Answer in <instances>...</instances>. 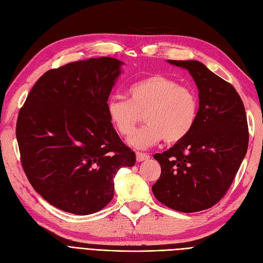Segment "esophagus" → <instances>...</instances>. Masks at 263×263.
<instances>
[{
  "label": "esophagus",
  "mask_w": 263,
  "mask_h": 263,
  "mask_svg": "<svg viewBox=\"0 0 263 263\" xmlns=\"http://www.w3.org/2000/svg\"><path fill=\"white\" fill-rule=\"evenodd\" d=\"M149 158H150V156L147 155V154H144V153H137V154H136V159H137L138 162L148 160Z\"/></svg>",
  "instance_id": "esophagus-1"
}]
</instances>
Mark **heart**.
<instances>
[{"mask_svg":"<svg viewBox=\"0 0 263 263\" xmlns=\"http://www.w3.org/2000/svg\"><path fill=\"white\" fill-rule=\"evenodd\" d=\"M126 99L113 97L106 103V113L116 132L128 137L144 114L147 123L135 133L129 144L146 149L164 139L176 144L193 129L198 115L196 93L162 74L142 77L128 85Z\"/></svg>","mask_w":263,"mask_h":263,"instance_id":"b5f03b06","label":"heart"}]
</instances>
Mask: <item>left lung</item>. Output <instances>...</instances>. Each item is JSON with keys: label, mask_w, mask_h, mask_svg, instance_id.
<instances>
[{"label": "left lung", "mask_w": 263, "mask_h": 263, "mask_svg": "<svg viewBox=\"0 0 263 263\" xmlns=\"http://www.w3.org/2000/svg\"><path fill=\"white\" fill-rule=\"evenodd\" d=\"M189 70L200 107L187 136L154 158L161 165L153 185L159 202L183 213L208 210L227 192L247 154L248 123L235 87L196 60H168Z\"/></svg>", "instance_id": "left-lung-1"}]
</instances>
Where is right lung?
<instances>
[{"instance_id":"right-lung-1","label":"right lung","mask_w":263,"mask_h":263,"mask_svg":"<svg viewBox=\"0 0 263 263\" xmlns=\"http://www.w3.org/2000/svg\"><path fill=\"white\" fill-rule=\"evenodd\" d=\"M122 65L101 57L51 69L20 109L23 169L36 192L61 211L89 215L104 209L117 171L136 162L106 113Z\"/></svg>"}]
</instances>
